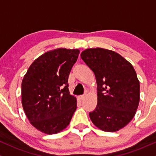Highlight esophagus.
I'll return each instance as SVG.
<instances>
[{
	"label": "esophagus",
	"mask_w": 156,
	"mask_h": 156,
	"mask_svg": "<svg viewBox=\"0 0 156 156\" xmlns=\"http://www.w3.org/2000/svg\"><path fill=\"white\" fill-rule=\"evenodd\" d=\"M85 97H86V94H84V95H81V96H80L79 97H78V98H79V99H80V100H81V101H82V100H83V99H84Z\"/></svg>",
	"instance_id": "obj_1"
}]
</instances>
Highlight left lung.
<instances>
[{
    "instance_id": "1",
    "label": "left lung",
    "mask_w": 156,
    "mask_h": 156,
    "mask_svg": "<svg viewBox=\"0 0 156 156\" xmlns=\"http://www.w3.org/2000/svg\"><path fill=\"white\" fill-rule=\"evenodd\" d=\"M82 60L91 69L97 83L98 103L89 116L105 132H116L133 119L140 101V82L130 62L103 48L83 51Z\"/></svg>"
}]
</instances>
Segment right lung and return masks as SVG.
I'll use <instances>...</instances> for the list:
<instances>
[{"label": "right lung", "mask_w": 156, "mask_h": 156, "mask_svg": "<svg viewBox=\"0 0 156 156\" xmlns=\"http://www.w3.org/2000/svg\"><path fill=\"white\" fill-rule=\"evenodd\" d=\"M78 49L58 48L39 56L21 83V103L29 121L45 134H56L69 125L77 100L68 89V77Z\"/></svg>", "instance_id": "1"}]
</instances>
